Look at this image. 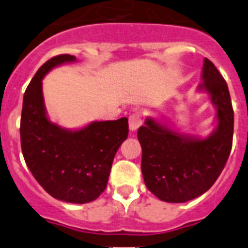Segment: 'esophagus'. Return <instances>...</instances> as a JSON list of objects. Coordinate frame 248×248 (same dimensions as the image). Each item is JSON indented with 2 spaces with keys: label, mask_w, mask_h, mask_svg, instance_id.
<instances>
[{
  "label": "esophagus",
  "mask_w": 248,
  "mask_h": 248,
  "mask_svg": "<svg viewBox=\"0 0 248 248\" xmlns=\"http://www.w3.org/2000/svg\"><path fill=\"white\" fill-rule=\"evenodd\" d=\"M141 124H143V118L139 113L131 114L129 117V128H130V130H137Z\"/></svg>",
  "instance_id": "obj_1"
}]
</instances>
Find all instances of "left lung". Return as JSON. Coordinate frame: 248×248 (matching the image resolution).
Returning <instances> with one entry per match:
<instances>
[{
	"instance_id": "left-lung-1",
	"label": "left lung",
	"mask_w": 248,
	"mask_h": 248,
	"mask_svg": "<svg viewBox=\"0 0 248 248\" xmlns=\"http://www.w3.org/2000/svg\"><path fill=\"white\" fill-rule=\"evenodd\" d=\"M200 85L217 107L218 125L207 139H191L153 119L138 130L143 149L141 172L149 191L166 202H186L206 192L226 165L233 137V109L226 80L203 59Z\"/></svg>"
}]
</instances>
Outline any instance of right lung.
<instances>
[{
  "label": "right lung",
  "instance_id": "right-lung-1",
  "mask_svg": "<svg viewBox=\"0 0 248 248\" xmlns=\"http://www.w3.org/2000/svg\"><path fill=\"white\" fill-rule=\"evenodd\" d=\"M71 54L54 56L39 68L23 95L21 148L30 171L53 198L72 203L94 201L107 187L117 150L128 138V118L95 122L68 131L48 120L42 78L56 65L73 62Z\"/></svg>",
  "mask_w": 248,
  "mask_h": 248
}]
</instances>
